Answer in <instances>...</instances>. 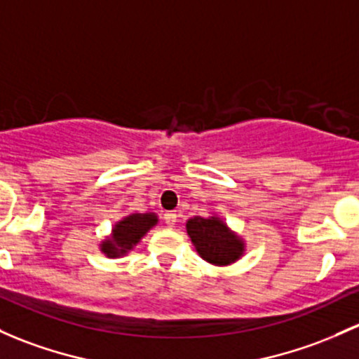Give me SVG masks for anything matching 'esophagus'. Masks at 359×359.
Here are the masks:
<instances>
[{
    "mask_svg": "<svg viewBox=\"0 0 359 359\" xmlns=\"http://www.w3.org/2000/svg\"><path fill=\"white\" fill-rule=\"evenodd\" d=\"M165 224L168 225V227H173V225L177 224V213L175 211H168V213H165Z\"/></svg>",
    "mask_w": 359,
    "mask_h": 359,
    "instance_id": "34e87169",
    "label": "esophagus"
}]
</instances>
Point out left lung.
<instances>
[{"label": "left lung", "instance_id": "1", "mask_svg": "<svg viewBox=\"0 0 359 359\" xmlns=\"http://www.w3.org/2000/svg\"><path fill=\"white\" fill-rule=\"evenodd\" d=\"M187 236L205 262L229 266L243 258L246 243L220 217H192L186 224Z\"/></svg>", "mask_w": 359, "mask_h": 359}]
</instances>
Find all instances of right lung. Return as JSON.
<instances>
[{"label":"right lung","instance_id":"right-lung-1","mask_svg":"<svg viewBox=\"0 0 359 359\" xmlns=\"http://www.w3.org/2000/svg\"><path fill=\"white\" fill-rule=\"evenodd\" d=\"M158 224L156 213H130L113 225L111 233L101 241L100 249L108 258H120L137 246L139 241Z\"/></svg>","mask_w":359,"mask_h":359}]
</instances>
